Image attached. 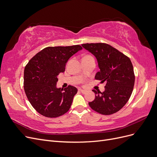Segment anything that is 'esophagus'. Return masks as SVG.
Returning a JSON list of instances; mask_svg holds the SVG:
<instances>
[{
  "label": "esophagus",
  "instance_id": "obj_1",
  "mask_svg": "<svg viewBox=\"0 0 157 157\" xmlns=\"http://www.w3.org/2000/svg\"><path fill=\"white\" fill-rule=\"evenodd\" d=\"M79 90L83 94H85V93H86V92H87V91H86V90H84V89H79Z\"/></svg>",
  "mask_w": 157,
  "mask_h": 157
}]
</instances>
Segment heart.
I'll return each instance as SVG.
<instances>
[{
	"mask_svg": "<svg viewBox=\"0 0 157 157\" xmlns=\"http://www.w3.org/2000/svg\"><path fill=\"white\" fill-rule=\"evenodd\" d=\"M89 56H89V55H86V56H85L83 57H89Z\"/></svg>",
	"mask_w": 157,
	"mask_h": 157,
	"instance_id": "1",
	"label": "heart"
}]
</instances>
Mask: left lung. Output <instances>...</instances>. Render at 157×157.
<instances>
[{
  "instance_id": "1",
  "label": "left lung",
  "mask_w": 157,
  "mask_h": 157,
  "mask_svg": "<svg viewBox=\"0 0 157 157\" xmlns=\"http://www.w3.org/2000/svg\"><path fill=\"white\" fill-rule=\"evenodd\" d=\"M96 57L100 71L95 79L105 82L103 92L92 90L94 101L89 103L95 111L104 115L112 114L122 108L131 97L135 85V74L128 57L105 43L82 44Z\"/></svg>"
}]
</instances>
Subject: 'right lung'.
<instances>
[{
    "instance_id": "right-lung-1",
    "label": "right lung",
    "mask_w": 157,
    "mask_h": 157,
    "mask_svg": "<svg viewBox=\"0 0 157 157\" xmlns=\"http://www.w3.org/2000/svg\"><path fill=\"white\" fill-rule=\"evenodd\" d=\"M82 49L79 45L46 47L33 56L25 67V93L39 114L56 118L71 108L78 89L71 85L64 89L57 88V76L65 72L70 58Z\"/></svg>"
}]
</instances>
